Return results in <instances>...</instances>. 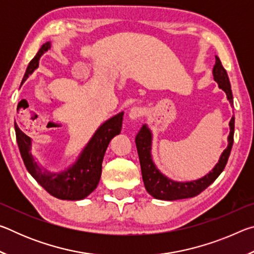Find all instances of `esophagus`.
<instances>
[{
	"label": "esophagus",
	"mask_w": 254,
	"mask_h": 254,
	"mask_svg": "<svg viewBox=\"0 0 254 254\" xmlns=\"http://www.w3.org/2000/svg\"><path fill=\"white\" fill-rule=\"evenodd\" d=\"M142 115H143V110H142V107H139V106L132 107L130 113H128V117H130V119H132V120L140 119Z\"/></svg>",
	"instance_id": "34e87169"
}]
</instances>
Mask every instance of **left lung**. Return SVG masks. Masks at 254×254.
I'll list each match as a JSON object with an SVG mask.
<instances>
[{
    "mask_svg": "<svg viewBox=\"0 0 254 254\" xmlns=\"http://www.w3.org/2000/svg\"><path fill=\"white\" fill-rule=\"evenodd\" d=\"M213 75L214 79L218 83L220 88H222L226 93L231 105H233V95H232L229 76H227V72L224 69V67H223L218 57H216V64L214 66ZM234 121L235 119L233 117L230 122L231 132L229 135V145L224 150V152L222 153L220 161L215 166V168L209 174L206 175L205 177L190 183H176L166 178L165 176L159 173V170L153 165L151 154H150V150H151V133H150L149 128L145 126L141 127V130L135 136V144L137 154H139L144 187L149 194L158 199L176 200L195 197L205 190L221 175L222 171L225 168L227 160H229L232 145H233L234 141Z\"/></svg>",
    "mask_w": 254,
    "mask_h": 254,
    "instance_id": "obj_1",
    "label": "left lung"
}]
</instances>
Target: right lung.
<instances>
[{
	"label": "right lung",
	"instance_id": "right-lung-1",
	"mask_svg": "<svg viewBox=\"0 0 254 254\" xmlns=\"http://www.w3.org/2000/svg\"><path fill=\"white\" fill-rule=\"evenodd\" d=\"M50 49V44L42 45L29 66L23 76L22 83L28 78L29 75L38 67L40 56ZM123 113H120L106 121L100 128L95 132V134L86 145L83 153L80 154L74 166L66 171L60 174H49L47 171H42L36 161L33 160L30 152L31 148V140L20 130L19 127H15L16 142L19 145V150L24 162V166L30 175L44 187L51 196L59 199L78 200L87 197L94 189L97 187L102 174V162L112 137L119 134L122 128Z\"/></svg>",
	"mask_w": 254,
	"mask_h": 254
}]
</instances>
